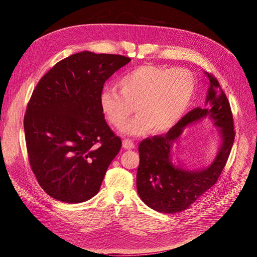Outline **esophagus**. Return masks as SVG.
<instances>
[{"mask_svg": "<svg viewBox=\"0 0 257 257\" xmlns=\"http://www.w3.org/2000/svg\"><path fill=\"white\" fill-rule=\"evenodd\" d=\"M134 147H136V145L133 144V142L131 140H124L123 141V148H124V149L130 150V149H134Z\"/></svg>", "mask_w": 257, "mask_h": 257, "instance_id": "obj_1", "label": "esophagus"}]
</instances>
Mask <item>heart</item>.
Listing matches in <instances>:
<instances>
[{"label":"heart","mask_w":257,"mask_h":257,"mask_svg":"<svg viewBox=\"0 0 257 257\" xmlns=\"http://www.w3.org/2000/svg\"><path fill=\"white\" fill-rule=\"evenodd\" d=\"M119 92L108 88L102 91L100 106L110 123L121 128L133 112L138 115L123 128L129 136L150 132L163 133L182 118L194 97L196 79L183 69H166L141 65L120 78Z\"/></svg>","instance_id":"b5f03b06"}]
</instances>
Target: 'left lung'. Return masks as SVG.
Wrapping results in <instances>:
<instances>
[{
	"label": "left lung",
	"instance_id": "1",
	"mask_svg": "<svg viewBox=\"0 0 257 257\" xmlns=\"http://www.w3.org/2000/svg\"><path fill=\"white\" fill-rule=\"evenodd\" d=\"M204 75L210 84L205 106L185 114L166 136L146 139L139 146L138 193L146 205L158 212L176 213L190 207L217 182L230 154L234 142L230 105L218 80L206 72ZM206 118L218 128L217 155L204 168L188 169L181 160L172 157L173 146L179 145L186 126Z\"/></svg>",
	"mask_w": 257,
	"mask_h": 257
}]
</instances>
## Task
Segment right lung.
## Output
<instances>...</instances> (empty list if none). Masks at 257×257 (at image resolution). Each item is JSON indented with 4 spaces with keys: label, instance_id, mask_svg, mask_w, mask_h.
<instances>
[{
    "label": "right lung",
    "instance_id": "add662e5",
    "mask_svg": "<svg viewBox=\"0 0 257 257\" xmlns=\"http://www.w3.org/2000/svg\"><path fill=\"white\" fill-rule=\"evenodd\" d=\"M129 57L83 51L54 65L27 106L25 138L30 166L43 190L65 203L100 191L121 142L100 106L105 81Z\"/></svg>",
    "mask_w": 257,
    "mask_h": 257
}]
</instances>
